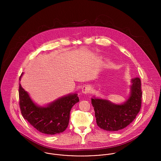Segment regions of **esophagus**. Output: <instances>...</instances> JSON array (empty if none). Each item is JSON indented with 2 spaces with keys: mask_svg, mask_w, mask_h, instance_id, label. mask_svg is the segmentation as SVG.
Wrapping results in <instances>:
<instances>
[{
  "mask_svg": "<svg viewBox=\"0 0 161 161\" xmlns=\"http://www.w3.org/2000/svg\"><path fill=\"white\" fill-rule=\"evenodd\" d=\"M90 91V87L88 86H85L82 89V92L84 94H88Z\"/></svg>",
  "mask_w": 161,
  "mask_h": 161,
  "instance_id": "34e87169",
  "label": "esophagus"
}]
</instances>
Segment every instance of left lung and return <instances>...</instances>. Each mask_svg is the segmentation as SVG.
<instances>
[{"label": "left lung", "instance_id": "left-lung-1", "mask_svg": "<svg viewBox=\"0 0 161 161\" xmlns=\"http://www.w3.org/2000/svg\"><path fill=\"white\" fill-rule=\"evenodd\" d=\"M131 83L130 95L121 105L106 99L96 97L91 99L96 122L100 128L108 131H118L126 128L136 118L141 107V79L135 77Z\"/></svg>", "mask_w": 161, "mask_h": 161}]
</instances>
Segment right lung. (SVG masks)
I'll return each instance as SVG.
<instances>
[{
    "instance_id": "obj_1",
    "label": "right lung",
    "mask_w": 161,
    "mask_h": 161,
    "mask_svg": "<svg viewBox=\"0 0 161 161\" xmlns=\"http://www.w3.org/2000/svg\"><path fill=\"white\" fill-rule=\"evenodd\" d=\"M22 74L20 77V80ZM19 104L22 115L38 131L46 135L62 133L67 128L70 112L78 102L77 93L69 94L57 99L46 107L36 105L20 84H19Z\"/></svg>"
}]
</instances>
